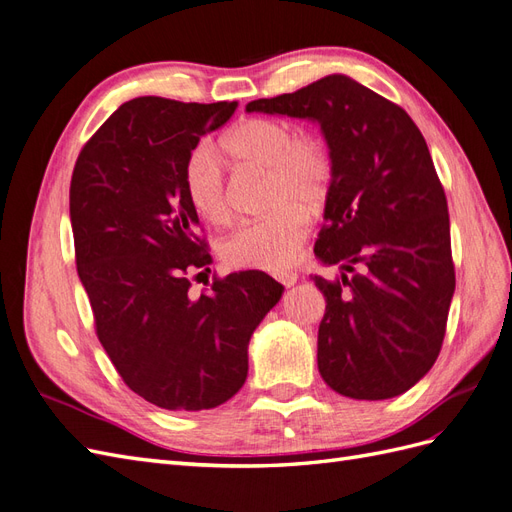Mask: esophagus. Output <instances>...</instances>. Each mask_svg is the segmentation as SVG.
Masks as SVG:
<instances>
[{"label":"esophagus","instance_id":"obj_1","mask_svg":"<svg viewBox=\"0 0 512 512\" xmlns=\"http://www.w3.org/2000/svg\"><path fill=\"white\" fill-rule=\"evenodd\" d=\"M275 280L282 282L284 286H295L297 280H299V275L295 271H280V273H275Z\"/></svg>","mask_w":512,"mask_h":512}]
</instances>
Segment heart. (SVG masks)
I'll list each match as a JSON object with an SVG mask.
<instances>
[{"label":"heart","instance_id":"b5f03b06","mask_svg":"<svg viewBox=\"0 0 512 512\" xmlns=\"http://www.w3.org/2000/svg\"><path fill=\"white\" fill-rule=\"evenodd\" d=\"M230 157L267 170L273 213L234 230L222 245L232 267L284 271L293 265L308 234L306 211L325 202L331 183L327 148L314 137H297L293 124L278 118H247L224 137ZM183 185L191 209L211 224L230 217L224 161L211 144H198L185 159Z\"/></svg>","mask_w":512,"mask_h":512}]
</instances>
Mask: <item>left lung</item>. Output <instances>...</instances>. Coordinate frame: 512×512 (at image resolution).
I'll use <instances>...</instances> for the list:
<instances>
[{
	"label": "left lung",
	"instance_id": "8db88e82",
	"mask_svg": "<svg viewBox=\"0 0 512 512\" xmlns=\"http://www.w3.org/2000/svg\"><path fill=\"white\" fill-rule=\"evenodd\" d=\"M245 112L316 122L329 150L314 254L340 265V280L310 275L327 301L316 353L323 381L355 400L405 394L435 364L454 295L448 202L420 129L340 73Z\"/></svg>",
	"mask_w": 512,
	"mask_h": 512
}]
</instances>
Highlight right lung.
<instances>
[{
  "instance_id": "right-lung-1",
  "label": "right lung",
  "mask_w": 512,
  "mask_h": 512,
  "mask_svg": "<svg viewBox=\"0 0 512 512\" xmlns=\"http://www.w3.org/2000/svg\"><path fill=\"white\" fill-rule=\"evenodd\" d=\"M237 107L140 96L75 163L71 226L96 334L122 381L168 411L213 409L243 388L250 338L284 293L267 273L237 271L189 295L187 271L211 256L185 193V159Z\"/></svg>"
}]
</instances>
